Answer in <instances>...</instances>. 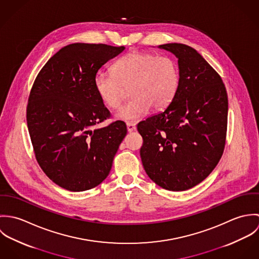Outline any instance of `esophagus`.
<instances>
[{
    "label": "esophagus",
    "instance_id": "34e87169",
    "mask_svg": "<svg viewBox=\"0 0 259 259\" xmlns=\"http://www.w3.org/2000/svg\"><path fill=\"white\" fill-rule=\"evenodd\" d=\"M126 127H127V132L128 133H132L136 130V123L134 122H131V121H127L126 122Z\"/></svg>",
    "mask_w": 259,
    "mask_h": 259
}]
</instances>
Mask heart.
<instances>
[{
    "label": "heart",
    "mask_w": 259,
    "mask_h": 259,
    "mask_svg": "<svg viewBox=\"0 0 259 259\" xmlns=\"http://www.w3.org/2000/svg\"><path fill=\"white\" fill-rule=\"evenodd\" d=\"M94 85L101 101L111 110L120 107L128 90L132 99L116 117L137 121L149 108L160 111L171 104L180 85V69L169 56L134 51L113 64L112 73L96 74Z\"/></svg>",
    "instance_id": "b5f03b06"
}]
</instances>
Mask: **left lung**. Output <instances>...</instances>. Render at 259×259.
Instances as JSON below:
<instances>
[{
  "instance_id": "8db88e82",
  "label": "left lung",
  "mask_w": 259,
  "mask_h": 259,
  "mask_svg": "<svg viewBox=\"0 0 259 259\" xmlns=\"http://www.w3.org/2000/svg\"><path fill=\"white\" fill-rule=\"evenodd\" d=\"M179 59L180 85L171 104L138 124L141 157L149 179L183 191L214 169L225 146L228 100L221 75L193 48L165 44Z\"/></svg>"
}]
</instances>
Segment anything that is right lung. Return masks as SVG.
<instances>
[{"mask_svg": "<svg viewBox=\"0 0 259 259\" xmlns=\"http://www.w3.org/2000/svg\"><path fill=\"white\" fill-rule=\"evenodd\" d=\"M123 50L105 44L68 45L34 81L27 106L34 152L47 177L67 190L83 191L104 182L126 135L121 120L93 128L111 116L95 90V75Z\"/></svg>", "mask_w": 259, "mask_h": 259, "instance_id": "add662e5", "label": "right lung"}]
</instances>
